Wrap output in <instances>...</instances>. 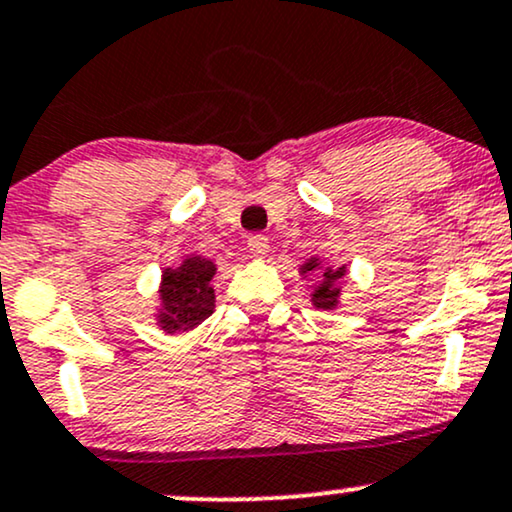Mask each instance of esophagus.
Listing matches in <instances>:
<instances>
[{"label":"esophagus","mask_w":512,"mask_h":512,"mask_svg":"<svg viewBox=\"0 0 512 512\" xmlns=\"http://www.w3.org/2000/svg\"><path fill=\"white\" fill-rule=\"evenodd\" d=\"M248 250L252 257H264L269 252V238L262 236V233H255V236L248 238Z\"/></svg>","instance_id":"34e87169"}]
</instances>
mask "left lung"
<instances>
[{"label":"left lung","instance_id":"left-lung-1","mask_svg":"<svg viewBox=\"0 0 512 512\" xmlns=\"http://www.w3.org/2000/svg\"><path fill=\"white\" fill-rule=\"evenodd\" d=\"M319 267V262L312 257L310 262L303 264V274H310L315 272ZM346 276V267H338V269H331L326 267L324 274H322V283L315 288V293H312V305L317 307V310H334L338 305V295H341V288H338V279H343Z\"/></svg>","mask_w":512,"mask_h":512}]
</instances>
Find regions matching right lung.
I'll use <instances>...</instances> for the list:
<instances>
[{"label":"right lung","instance_id":"1","mask_svg":"<svg viewBox=\"0 0 512 512\" xmlns=\"http://www.w3.org/2000/svg\"><path fill=\"white\" fill-rule=\"evenodd\" d=\"M217 274V264L207 257H188L181 267L164 269L159 286V326L166 334L190 331L214 312V288L209 286Z\"/></svg>","mask_w":512,"mask_h":512}]
</instances>
